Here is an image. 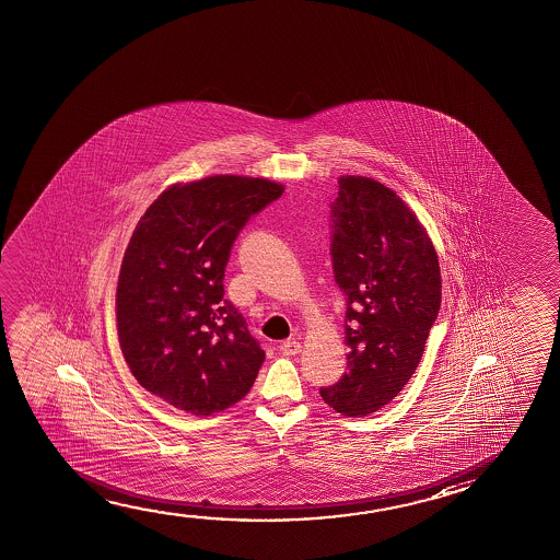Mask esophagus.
Wrapping results in <instances>:
<instances>
[{
    "mask_svg": "<svg viewBox=\"0 0 560 560\" xmlns=\"http://www.w3.org/2000/svg\"><path fill=\"white\" fill-rule=\"evenodd\" d=\"M301 342L299 341H283L279 345V350L283 352L284 357H294L301 352Z\"/></svg>",
    "mask_w": 560,
    "mask_h": 560,
    "instance_id": "obj_1",
    "label": "esophagus"
}]
</instances>
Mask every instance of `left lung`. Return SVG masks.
Returning <instances> with one entry per match:
<instances>
[{"mask_svg": "<svg viewBox=\"0 0 560 560\" xmlns=\"http://www.w3.org/2000/svg\"><path fill=\"white\" fill-rule=\"evenodd\" d=\"M335 283L347 299V372L322 387L345 416L377 412L422 360L441 308L438 252L412 210L368 177L339 178L331 202Z\"/></svg>", "mask_w": 560, "mask_h": 560, "instance_id": "left-lung-1", "label": "left lung"}]
</instances>
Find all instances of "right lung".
Here are the masks:
<instances>
[{
  "label": "right lung",
  "instance_id": "1",
  "mask_svg": "<svg viewBox=\"0 0 560 560\" xmlns=\"http://www.w3.org/2000/svg\"><path fill=\"white\" fill-rule=\"evenodd\" d=\"M284 188L215 175L173 185L138 221L115 294L122 357L155 397L196 416L225 410L254 385L266 352L225 301L231 248Z\"/></svg>",
  "mask_w": 560,
  "mask_h": 560
}]
</instances>
